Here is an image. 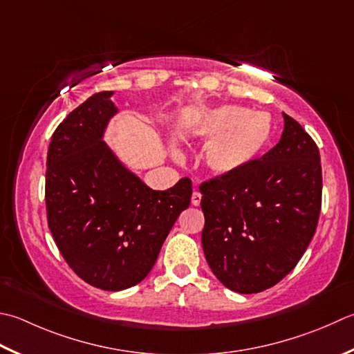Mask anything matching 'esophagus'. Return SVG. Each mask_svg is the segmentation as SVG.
I'll return each instance as SVG.
<instances>
[{
  "label": "esophagus",
  "instance_id": "obj_1",
  "mask_svg": "<svg viewBox=\"0 0 354 354\" xmlns=\"http://www.w3.org/2000/svg\"><path fill=\"white\" fill-rule=\"evenodd\" d=\"M192 204H193V205H199V204H201V193H199V192H193V195H192Z\"/></svg>",
  "mask_w": 354,
  "mask_h": 354
}]
</instances>
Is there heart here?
Returning a JSON list of instances; mask_svg holds the SVG:
<instances>
[{
  "label": "heart",
  "mask_w": 354,
  "mask_h": 354,
  "mask_svg": "<svg viewBox=\"0 0 354 354\" xmlns=\"http://www.w3.org/2000/svg\"><path fill=\"white\" fill-rule=\"evenodd\" d=\"M193 140L210 142L207 164L219 175L242 170L258 159L272 140V124L264 115H256L239 106L207 110L192 121Z\"/></svg>",
  "instance_id": "heart-1"
}]
</instances>
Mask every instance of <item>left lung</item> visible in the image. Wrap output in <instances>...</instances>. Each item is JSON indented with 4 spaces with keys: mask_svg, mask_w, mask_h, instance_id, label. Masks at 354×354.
<instances>
[{
    "mask_svg": "<svg viewBox=\"0 0 354 354\" xmlns=\"http://www.w3.org/2000/svg\"><path fill=\"white\" fill-rule=\"evenodd\" d=\"M203 248L233 292L259 293L296 267L315 236L322 205L319 149L283 113L279 142L242 170L199 185Z\"/></svg>",
    "mask_w": 354,
    "mask_h": 354,
    "instance_id": "obj_1",
    "label": "left lung"
}]
</instances>
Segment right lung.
<instances>
[{
    "instance_id": "add662e5",
    "label": "right lung",
    "mask_w": 354,
    "mask_h": 354,
    "mask_svg": "<svg viewBox=\"0 0 354 354\" xmlns=\"http://www.w3.org/2000/svg\"><path fill=\"white\" fill-rule=\"evenodd\" d=\"M112 93L92 95L53 131L46 209L68 267L90 286L120 292L150 273L173 224L190 205L192 181L151 190L118 161L102 141L118 110Z\"/></svg>"
}]
</instances>
